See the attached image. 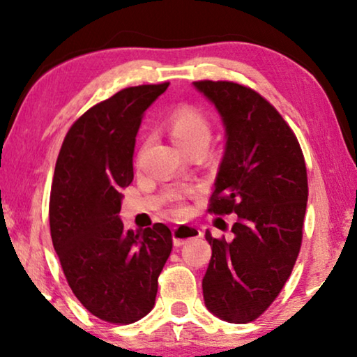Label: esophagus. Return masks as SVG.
Returning a JSON list of instances; mask_svg holds the SVG:
<instances>
[{
	"instance_id": "34e87169",
	"label": "esophagus",
	"mask_w": 357,
	"mask_h": 357,
	"mask_svg": "<svg viewBox=\"0 0 357 357\" xmlns=\"http://www.w3.org/2000/svg\"><path fill=\"white\" fill-rule=\"evenodd\" d=\"M202 236L199 229L193 227V226H177L174 227L172 231V237H174V245H183L185 242H188L190 238H197Z\"/></svg>"
}]
</instances>
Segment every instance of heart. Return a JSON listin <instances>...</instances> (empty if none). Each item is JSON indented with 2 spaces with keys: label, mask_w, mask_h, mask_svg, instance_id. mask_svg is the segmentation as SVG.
<instances>
[{
  "label": "heart",
  "mask_w": 357,
  "mask_h": 357,
  "mask_svg": "<svg viewBox=\"0 0 357 357\" xmlns=\"http://www.w3.org/2000/svg\"><path fill=\"white\" fill-rule=\"evenodd\" d=\"M169 133L180 148L185 151L193 146H208L211 138V123L208 116L202 110L193 105H180L169 116ZM187 208L183 204H177L174 208V214H185Z\"/></svg>",
  "instance_id": "heart-1"
}]
</instances>
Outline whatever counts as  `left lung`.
<instances>
[{
	"label": "left lung",
	"instance_id": "left-lung-1",
	"mask_svg": "<svg viewBox=\"0 0 357 357\" xmlns=\"http://www.w3.org/2000/svg\"><path fill=\"white\" fill-rule=\"evenodd\" d=\"M226 126V153L208 211L237 214L234 238L206 232L213 255L203 278L208 310L231 324L273 304L299 255L309 197L304 154L280 112L250 87L195 81Z\"/></svg>",
	"mask_w": 357,
	"mask_h": 357
}]
</instances>
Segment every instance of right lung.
Listing matches in <instances>:
<instances>
[{"label": "right lung", "mask_w": 357, "mask_h": 357, "mask_svg": "<svg viewBox=\"0 0 357 357\" xmlns=\"http://www.w3.org/2000/svg\"><path fill=\"white\" fill-rule=\"evenodd\" d=\"M167 87H126L91 107L68 130L56 159L48 206L53 247L73 294L109 324L149 314L172 252L165 224L133 232L119 218L141 119Z\"/></svg>", "instance_id": "1"}]
</instances>
